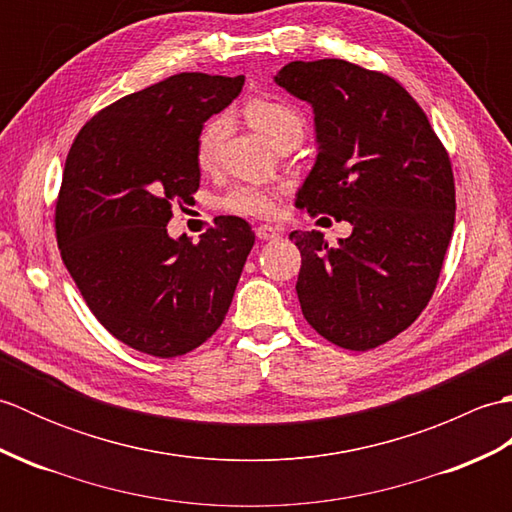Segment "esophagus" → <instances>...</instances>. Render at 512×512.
Masks as SVG:
<instances>
[{
	"label": "esophagus",
	"instance_id": "esophagus-1",
	"mask_svg": "<svg viewBox=\"0 0 512 512\" xmlns=\"http://www.w3.org/2000/svg\"><path fill=\"white\" fill-rule=\"evenodd\" d=\"M255 235L262 239V242H268V239H277L281 235V231H279V228H275V226L262 224V226L255 228Z\"/></svg>",
	"mask_w": 512,
	"mask_h": 512
}]
</instances>
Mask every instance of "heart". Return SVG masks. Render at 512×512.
Returning <instances> with one entry per match:
<instances>
[{"instance_id": "1", "label": "heart", "mask_w": 512, "mask_h": 512, "mask_svg": "<svg viewBox=\"0 0 512 512\" xmlns=\"http://www.w3.org/2000/svg\"><path fill=\"white\" fill-rule=\"evenodd\" d=\"M244 116L255 127V132L262 134L273 147L281 145L284 140H297L299 143L303 127H306V121H303L297 107H292L286 101L270 99V96L250 99L244 105ZM226 132V116H213L211 121L204 123L198 145H195V158H198L200 167L209 169L215 165ZM217 204H220L222 211L233 215L270 217L277 209V191L268 187H253V184H237V187L228 189Z\"/></svg>"}]
</instances>
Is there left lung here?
<instances>
[{
  "label": "left lung",
  "instance_id": "left-lung-1",
  "mask_svg": "<svg viewBox=\"0 0 512 512\" xmlns=\"http://www.w3.org/2000/svg\"><path fill=\"white\" fill-rule=\"evenodd\" d=\"M275 83L314 110L319 154L295 204L354 226L339 246L319 231L290 233L301 312L330 343L372 350L407 330L436 290L455 224L449 154L422 107L383 72L292 61Z\"/></svg>",
  "mask_w": 512,
  "mask_h": 512
}]
</instances>
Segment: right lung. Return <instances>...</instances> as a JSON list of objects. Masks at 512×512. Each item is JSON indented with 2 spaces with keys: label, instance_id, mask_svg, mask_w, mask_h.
Instances as JSON below:
<instances>
[{
  "label": "right lung",
  "instance_id": "obj_1",
  "mask_svg": "<svg viewBox=\"0 0 512 512\" xmlns=\"http://www.w3.org/2000/svg\"><path fill=\"white\" fill-rule=\"evenodd\" d=\"M242 85L244 76L173 74L92 116L65 158L61 259L103 328L143 354L176 358L211 339L255 244L235 215L215 217L198 244L167 233L171 206L200 187L204 123Z\"/></svg>",
  "mask_w": 512,
  "mask_h": 512
}]
</instances>
